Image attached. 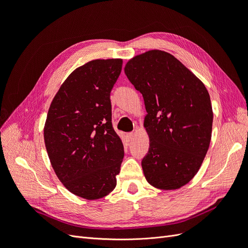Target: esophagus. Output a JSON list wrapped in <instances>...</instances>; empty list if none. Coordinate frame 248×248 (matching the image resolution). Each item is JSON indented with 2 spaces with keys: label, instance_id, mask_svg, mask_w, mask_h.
Masks as SVG:
<instances>
[{
  "label": "esophagus",
  "instance_id": "34e87169",
  "mask_svg": "<svg viewBox=\"0 0 248 248\" xmlns=\"http://www.w3.org/2000/svg\"><path fill=\"white\" fill-rule=\"evenodd\" d=\"M127 137H128L129 140H131L134 138V132H129L128 134H127Z\"/></svg>",
  "mask_w": 248,
  "mask_h": 248
}]
</instances>
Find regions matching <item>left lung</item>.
Returning <instances> with one entry per match:
<instances>
[{
	"label": "left lung",
	"instance_id": "left-lung-1",
	"mask_svg": "<svg viewBox=\"0 0 248 248\" xmlns=\"http://www.w3.org/2000/svg\"><path fill=\"white\" fill-rule=\"evenodd\" d=\"M142 95L150 139L141 168L156 188L178 189L199 171L211 140L213 111L205 85L167 51L133 57L124 68Z\"/></svg>",
	"mask_w": 248,
	"mask_h": 248
}]
</instances>
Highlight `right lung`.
I'll list each match as a JSON object with an SVG mask.
<instances>
[{
  "label": "right lung",
  "mask_w": 248,
  "mask_h": 248,
  "mask_svg": "<svg viewBox=\"0 0 248 248\" xmlns=\"http://www.w3.org/2000/svg\"><path fill=\"white\" fill-rule=\"evenodd\" d=\"M122 59L93 60L74 70L52 99L44 125L51 167L63 185L86 200L108 196L124 147L111 124L110 92Z\"/></svg>",
  "instance_id": "1"
}]
</instances>
